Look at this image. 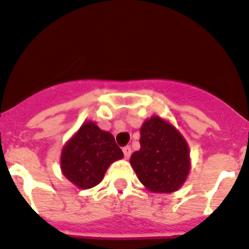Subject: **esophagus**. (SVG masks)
<instances>
[{
	"instance_id": "1",
	"label": "esophagus",
	"mask_w": 249,
	"mask_h": 249,
	"mask_svg": "<svg viewBox=\"0 0 249 249\" xmlns=\"http://www.w3.org/2000/svg\"><path fill=\"white\" fill-rule=\"evenodd\" d=\"M123 152H124L125 159H129L131 155V148L129 147V145H126V147H124V148H123Z\"/></svg>"
}]
</instances>
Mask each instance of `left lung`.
I'll return each instance as SVG.
<instances>
[{
	"label": "left lung",
	"mask_w": 249,
	"mask_h": 249,
	"mask_svg": "<svg viewBox=\"0 0 249 249\" xmlns=\"http://www.w3.org/2000/svg\"><path fill=\"white\" fill-rule=\"evenodd\" d=\"M141 149L130 157L139 181L153 193H173L185 183L191 170L189 145L167 120L151 116L141 126Z\"/></svg>",
	"instance_id": "left-lung-1"
}]
</instances>
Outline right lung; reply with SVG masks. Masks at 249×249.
I'll return each instance as SVG.
<instances>
[{
    "label": "right lung",
    "instance_id": "obj_1",
    "mask_svg": "<svg viewBox=\"0 0 249 249\" xmlns=\"http://www.w3.org/2000/svg\"><path fill=\"white\" fill-rule=\"evenodd\" d=\"M123 157L114 135L87 121L62 147L61 173L79 189H89L102 181L111 163Z\"/></svg>",
    "mask_w": 249,
    "mask_h": 249
}]
</instances>
